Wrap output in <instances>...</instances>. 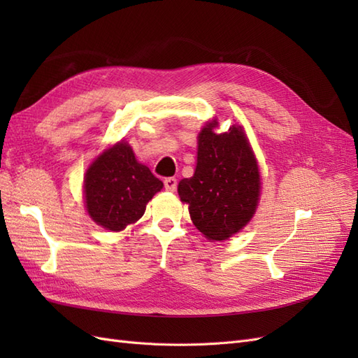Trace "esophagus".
Listing matches in <instances>:
<instances>
[{"label":"esophagus","instance_id":"1","mask_svg":"<svg viewBox=\"0 0 358 358\" xmlns=\"http://www.w3.org/2000/svg\"><path fill=\"white\" fill-rule=\"evenodd\" d=\"M178 187V179L176 178H166L164 179V188L167 191H175Z\"/></svg>","mask_w":358,"mask_h":358}]
</instances>
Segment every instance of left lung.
Returning a JSON list of instances; mask_svg holds the SVG:
<instances>
[{
  "label": "left lung",
  "mask_w": 358,
  "mask_h": 358,
  "mask_svg": "<svg viewBox=\"0 0 358 358\" xmlns=\"http://www.w3.org/2000/svg\"><path fill=\"white\" fill-rule=\"evenodd\" d=\"M218 122L199 134L194 176L179 182L182 201L189 204L194 225L209 241H225L249 222L259 196L255 157L241 127L215 134Z\"/></svg>",
  "instance_id": "obj_1"
}]
</instances>
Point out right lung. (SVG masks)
<instances>
[{
	"instance_id": "add662e5",
	"label": "right lung",
	"mask_w": 358,
	"mask_h": 358,
	"mask_svg": "<svg viewBox=\"0 0 358 358\" xmlns=\"http://www.w3.org/2000/svg\"><path fill=\"white\" fill-rule=\"evenodd\" d=\"M162 182L137 162L133 149L121 142L96 158L85 176V200L91 218L112 231L140 220L146 203Z\"/></svg>"
}]
</instances>
